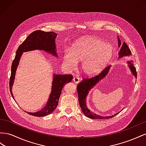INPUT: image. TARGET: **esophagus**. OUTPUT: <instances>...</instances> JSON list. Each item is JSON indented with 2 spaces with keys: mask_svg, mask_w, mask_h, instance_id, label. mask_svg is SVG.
<instances>
[{
  "mask_svg": "<svg viewBox=\"0 0 146 146\" xmlns=\"http://www.w3.org/2000/svg\"><path fill=\"white\" fill-rule=\"evenodd\" d=\"M73 81H74V82H75V83H76V84H78V83L80 82V78H78V77L75 76V77H74V78H73Z\"/></svg>",
  "mask_w": 146,
  "mask_h": 146,
  "instance_id": "1",
  "label": "esophagus"
}]
</instances>
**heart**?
<instances>
[{
    "label": "heart",
    "mask_w": 146,
    "mask_h": 146,
    "mask_svg": "<svg viewBox=\"0 0 146 146\" xmlns=\"http://www.w3.org/2000/svg\"><path fill=\"white\" fill-rule=\"evenodd\" d=\"M114 51L112 46L94 36H86L78 40L62 56L66 67L73 70L78 62L81 61V69L86 75L100 73L110 63Z\"/></svg>",
    "instance_id": "b5f03b06"
}]
</instances>
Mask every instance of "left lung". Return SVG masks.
<instances>
[{
  "mask_svg": "<svg viewBox=\"0 0 146 146\" xmlns=\"http://www.w3.org/2000/svg\"><path fill=\"white\" fill-rule=\"evenodd\" d=\"M118 38V47H120L121 45V41L119 39V37L117 36ZM131 52L130 51V48L128 46V45L126 43H123L122 45L121 48L120 49V51L119 52V58H122L123 56H130ZM133 60H130L128 62V64H129L128 66L129 68L130 69L131 73L135 76V77L137 78V73L136 71V68L133 64ZM111 65L108 66L104 69L102 72L100 73L98 75L95 76L94 77L90 78H84L83 79L82 81L79 83L77 86V91L78 94V98H79V103H80V105L81 108V110L86 116L87 117H89L90 119H110L113 117L116 114H115L111 116H102L100 115H97L95 113H93L92 112L90 111L86 105V97L88 95L89 91L92 89L93 87L96 85L97 83L99 82L102 79L105 78L107 74L109 72L110 70Z\"/></svg>",
  "mask_w": 146,
  "mask_h": 146,
  "instance_id": "obj_1",
  "label": "left lung"
}]
</instances>
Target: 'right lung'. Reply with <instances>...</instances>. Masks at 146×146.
I'll return each instance as SVG.
<instances>
[{
    "label": "right lung",
    "mask_w": 146,
    "mask_h": 146,
    "mask_svg": "<svg viewBox=\"0 0 146 146\" xmlns=\"http://www.w3.org/2000/svg\"><path fill=\"white\" fill-rule=\"evenodd\" d=\"M57 34L52 32H44L41 31H35L29 35L22 44L19 45L15 56V59L12 62L11 68V76L10 78V90L12 97L13 98L12 93V86L15 78L16 71L19 64V60L23 52L39 49L51 54L56 57V46L55 39ZM73 76L70 74H53V80L52 82L51 92L50 94L46 106L40 111L36 112H29L27 114L36 117H43L47 115L54 111L58 105L59 97L62 90L66 83L72 81Z\"/></svg>",
    "instance_id": "add662e5"
}]
</instances>
